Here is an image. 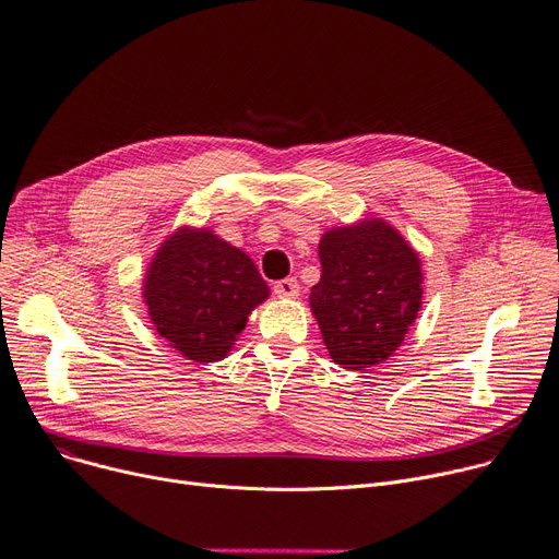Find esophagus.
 <instances>
[{"label":"esophagus","instance_id":"1","mask_svg":"<svg viewBox=\"0 0 559 559\" xmlns=\"http://www.w3.org/2000/svg\"><path fill=\"white\" fill-rule=\"evenodd\" d=\"M274 294L278 299H296V296H299V283L294 278H283L274 285Z\"/></svg>","mask_w":559,"mask_h":559}]
</instances>
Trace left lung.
<instances>
[{"instance_id": "left-lung-1", "label": "left lung", "mask_w": 559, "mask_h": 559, "mask_svg": "<svg viewBox=\"0 0 559 559\" xmlns=\"http://www.w3.org/2000/svg\"><path fill=\"white\" fill-rule=\"evenodd\" d=\"M319 260L310 308L332 361L350 370L384 364L423 306L418 251L386 219L364 217L328 229Z\"/></svg>"}]
</instances>
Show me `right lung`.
<instances>
[{
  "mask_svg": "<svg viewBox=\"0 0 559 559\" xmlns=\"http://www.w3.org/2000/svg\"><path fill=\"white\" fill-rule=\"evenodd\" d=\"M267 296L253 260L206 227L175 229L143 276V304L159 337L195 364L225 359Z\"/></svg>",
  "mask_w": 559,
  "mask_h": 559,
  "instance_id": "right-lung-1",
  "label": "right lung"
}]
</instances>
